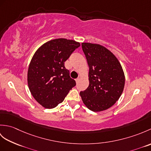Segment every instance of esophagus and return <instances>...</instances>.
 I'll return each mask as SVG.
<instances>
[{
	"instance_id": "esophagus-1",
	"label": "esophagus",
	"mask_w": 151,
	"mask_h": 151,
	"mask_svg": "<svg viewBox=\"0 0 151 151\" xmlns=\"http://www.w3.org/2000/svg\"><path fill=\"white\" fill-rule=\"evenodd\" d=\"M79 81H80V78H77L75 80V81H76V83H78L79 82Z\"/></svg>"
}]
</instances>
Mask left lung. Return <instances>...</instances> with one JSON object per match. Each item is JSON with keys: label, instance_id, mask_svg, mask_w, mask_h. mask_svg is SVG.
Here are the masks:
<instances>
[{"label": "left lung", "instance_id": "left-lung-1", "mask_svg": "<svg viewBox=\"0 0 151 151\" xmlns=\"http://www.w3.org/2000/svg\"><path fill=\"white\" fill-rule=\"evenodd\" d=\"M82 47L89 65V84L80 95L90 110H106L123 93L125 82L123 68L114 54L101 45L82 43Z\"/></svg>", "mask_w": 151, "mask_h": 151}]
</instances>
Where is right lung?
I'll list each match as a JSON object with an SVG mask.
<instances>
[{"label":"right lung","instance_id":"add662e5","mask_svg":"<svg viewBox=\"0 0 151 151\" xmlns=\"http://www.w3.org/2000/svg\"><path fill=\"white\" fill-rule=\"evenodd\" d=\"M81 46L74 40L59 38L47 41L35 52L28 70L31 94L42 106L56 107L76 85L64 62Z\"/></svg>","mask_w":151,"mask_h":151}]
</instances>
